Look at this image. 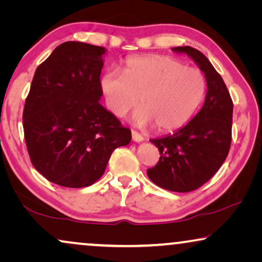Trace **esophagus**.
I'll return each instance as SVG.
<instances>
[{
    "mask_svg": "<svg viewBox=\"0 0 262 262\" xmlns=\"http://www.w3.org/2000/svg\"><path fill=\"white\" fill-rule=\"evenodd\" d=\"M131 135H132V141H134V142L139 143V142L144 141V137H143V136H142L141 134H138L137 131L132 130V131H131Z\"/></svg>",
    "mask_w": 262,
    "mask_h": 262,
    "instance_id": "obj_1",
    "label": "esophagus"
}]
</instances>
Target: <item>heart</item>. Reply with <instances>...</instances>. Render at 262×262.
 Returning <instances> with one entry per match:
<instances>
[{"instance_id":"heart-1","label":"heart","mask_w":262,"mask_h":262,"mask_svg":"<svg viewBox=\"0 0 262 262\" xmlns=\"http://www.w3.org/2000/svg\"><path fill=\"white\" fill-rule=\"evenodd\" d=\"M100 87L106 105L123 118L139 103L132 117L137 126L155 125L171 131L191 119L202 103L206 81L196 68L185 67L169 56H136L125 62L123 74L111 70L102 75Z\"/></svg>"}]
</instances>
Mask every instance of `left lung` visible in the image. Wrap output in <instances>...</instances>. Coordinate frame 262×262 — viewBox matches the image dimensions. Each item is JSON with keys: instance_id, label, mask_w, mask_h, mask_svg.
<instances>
[{"instance_id": "1", "label": "left lung", "mask_w": 262, "mask_h": 262, "mask_svg": "<svg viewBox=\"0 0 262 262\" xmlns=\"http://www.w3.org/2000/svg\"><path fill=\"white\" fill-rule=\"evenodd\" d=\"M205 75L207 92L202 110L173 135L151 139L160 160L146 174L154 184L171 192H191L216 174L231 144L232 100L223 78L199 50L178 46Z\"/></svg>"}]
</instances>
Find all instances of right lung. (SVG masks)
Segmentation results:
<instances>
[{
	"label": "right lung",
	"mask_w": 262,
	"mask_h": 262,
	"mask_svg": "<svg viewBox=\"0 0 262 262\" xmlns=\"http://www.w3.org/2000/svg\"><path fill=\"white\" fill-rule=\"evenodd\" d=\"M106 49L67 41L37 68L24 108L30 159L49 181L87 187L99 180L118 146L131 142V130L99 101Z\"/></svg>",
	"instance_id": "1"
}]
</instances>
